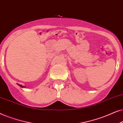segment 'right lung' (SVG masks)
<instances>
[{"mask_svg":"<svg viewBox=\"0 0 123 123\" xmlns=\"http://www.w3.org/2000/svg\"><path fill=\"white\" fill-rule=\"evenodd\" d=\"M17 85H18V86H20V87H21V88H26V86H22V85L19 84H17Z\"/></svg>","mask_w":123,"mask_h":123,"instance_id":"1","label":"right lung"}]
</instances>
